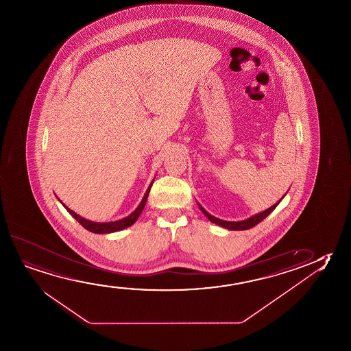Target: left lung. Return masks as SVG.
Instances as JSON below:
<instances>
[{"mask_svg":"<svg viewBox=\"0 0 351 351\" xmlns=\"http://www.w3.org/2000/svg\"><path fill=\"white\" fill-rule=\"evenodd\" d=\"M282 199L278 200L276 204L272 205L271 208L269 209H266V210L263 211V213H259V214H256V215L252 216V217H249L247 220H244V221H237V222H231V221H225V220H220V219H217L215 216L210 215L208 211L205 210L203 206H200V210L203 211V214H204L211 222H214L216 225H219V226L225 227V228H228V230H233V231H239V230H249V228H252V227L255 226V225H258L259 222L263 221L266 216L270 215L272 211L275 210L276 206L280 204V202Z\"/></svg>","mask_w":351,"mask_h":351,"instance_id":"1","label":"left lung"}]
</instances>
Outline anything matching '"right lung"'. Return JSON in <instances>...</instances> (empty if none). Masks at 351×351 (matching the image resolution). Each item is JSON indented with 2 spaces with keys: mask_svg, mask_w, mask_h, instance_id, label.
Returning <instances> with one entry per match:
<instances>
[{
  "mask_svg": "<svg viewBox=\"0 0 351 351\" xmlns=\"http://www.w3.org/2000/svg\"><path fill=\"white\" fill-rule=\"evenodd\" d=\"M153 184V182H152ZM149 186V189H147L146 195L143 197V199L141 202V204L137 206V209H136L131 215L128 216V217H125V219H121V220H119V221L114 222H92L88 221L86 219H84V217H81V216L77 215L76 213L71 210L66 205L63 204L62 202V204L64 205L65 209L68 210V213L71 214L74 219H76V221L80 223L81 226L85 227L87 231H90V232L93 233H110V232H117V231H120V230H124L126 227L131 226V225H134L135 223L136 220L138 219V216L141 215V213L143 210V208H145V204H146L147 198H148V195H149V189L152 187Z\"/></svg>",
  "mask_w": 351,
  "mask_h": 351,
  "instance_id": "obj_1",
  "label": "right lung"
}]
</instances>
